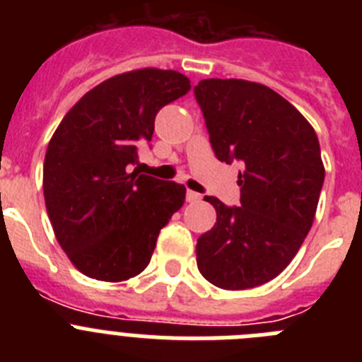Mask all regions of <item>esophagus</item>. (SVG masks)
I'll list each match as a JSON object with an SVG mask.
<instances>
[{
    "label": "esophagus",
    "mask_w": 362,
    "mask_h": 362,
    "mask_svg": "<svg viewBox=\"0 0 362 362\" xmlns=\"http://www.w3.org/2000/svg\"><path fill=\"white\" fill-rule=\"evenodd\" d=\"M187 201L188 203H197V201H201V194H197V192H194V190H188Z\"/></svg>",
    "instance_id": "esophagus-1"
}]
</instances>
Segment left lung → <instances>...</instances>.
I'll list each match as a JSON object with an SVG mask.
<instances>
[{
    "label": "left lung",
    "instance_id": "left-lung-1",
    "mask_svg": "<svg viewBox=\"0 0 362 362\" xmlns=\"http://www.w3.org/2000/svg\"><path fill=\"white\" fill-rule=\"evenodd\" d=\"M219 161L239 159L241 206L216 209L197 239V268L225 290L254 288L277 277L310 232L325 181L319 139L283 95L246 79H203L194 88Z\"/></svg>",
    "mask_w": 362,
    "mask_h": 362
}]
</instances>
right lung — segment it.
I'll use <instances>...</instances> for the list:
<instances>
[{"label": "right lung", "instance_id": "obj_1", "mask_svg": "<svg viewBox=\"0 0 362 362\" xmlns=\"http://www.w3.org/2000/svg\"><path fill=\"white\" fill-rule=\"evenodd\" d=\"M190 90L175 70L137 69L99 83L74 105L45 153L43 196L54 233L83 276L119 283L150 263L187 188L129 172L156 114Z\"/></svg>", "mask_w": 362, "mask_h": 362}]
</instances>
